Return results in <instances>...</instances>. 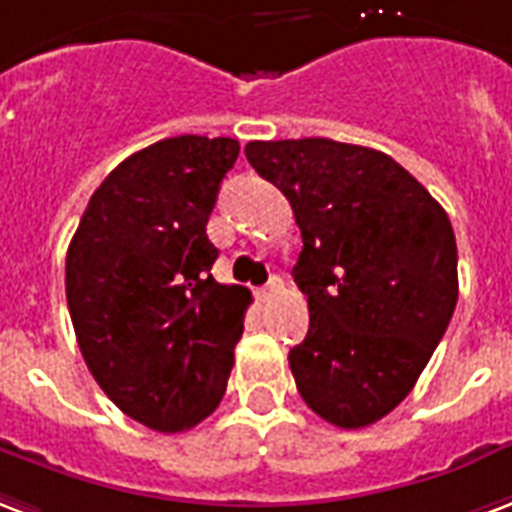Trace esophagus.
<instances>
[{
	"instance_id": "esophagus-1",
	"label": "esophagus",
	"mask_w": 512,
	"mask_h": 512,
	"mask_svg": "<svg viewBox=\"0 0 512 512\" xmlns=\"http://www.w3.org/2000/svg\"><path fill=\"white\" fill-rule=\"evenodd\" d=\"M276 290H279V276H271V279H268L266 285H263V287H260V290H257V295H260V298L266 301V298H271V295H274Z\"/></svg>"
}]
</instances>
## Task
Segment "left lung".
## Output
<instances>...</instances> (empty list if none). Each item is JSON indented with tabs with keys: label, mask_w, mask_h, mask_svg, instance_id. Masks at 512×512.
<instances>
[{
	"label": "left lung",
	"mask_w": 512,
	"mask_h": 512,
	"mask_svg": "<svg viewBox=\"0 0 512 512\" xmlns=\"http://www.w3.org/2000/svg\"><path fill=\"white\" fill-rule=\"evenodd\" d=\"M249 165L290 200L309 333L290 350L301 399L339 429L372 426L415 388L458 301L445 208L399 162L328 138L252 140Z\"/></svg>",
	"instance_id": "obj_1"
}]
</instances>
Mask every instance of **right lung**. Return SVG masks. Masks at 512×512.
Returning a JSON list of instances; mask_svg holds the SVG:
<instances>
[{
  "mask_svg": "<svg viewBox=\"0 0 512 512\" xmlns=\"http://www.w3.org/2000/svg\"><path fill=\"white\" fill-rule=\"evenodd\" d=\"M238 140L179 135L116 165L67 249L83 361L124 415L162 434L217 410L252 293L219 285L206 225Z\"/></svg>",
  "mask_w": 512,
  "mask_h": 512,
  "instance_id": "add662e5",
  "label": "right lung"
}]
</instances>
